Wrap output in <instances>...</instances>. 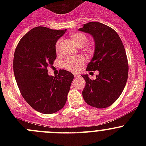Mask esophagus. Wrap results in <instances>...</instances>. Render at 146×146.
I'll return each instance as SVG.
<instances>
[{
    "label": "esophagus",
    "instance_id": "1",
    "mask_svg": "<svg viewBox=\"0 0 146 146\" xmlns=\"http://www.w3.org/2000/svg\"><path fill=\"white\" fill-rule=\"evenodd\" d=\"M74 76H75V78H78L80 76V75L78 74V73H76V74H74Z\"/></svg>",
    "mask_w": 146,
    "mask_h": 146
}]
</instances>
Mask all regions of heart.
Listing matches in <instances>:
<instances>
[{
	"mask_svg": "<svg viewBox=\"0 0 146 146\" xmlns=\"http://www.w3.org/2000/svg\"><path fill=\"white\" fill-rule=\"evenodd\" d=\"M70 39L77 46H82L88 42V37L85 34L82 32H75L70 35ZM61 39H58L55 44V50L57 54L60 53L61 46ZM85 63V59L82 56L74 57V58H67L63 62V67L66 70L70 72H77L80 70V67Z\"/></svg>",
	"mask_w": 146,
	"mask_h": 146,
	"instance_id": "b5f03b06",
	"label": "heart"
}]
</instances>
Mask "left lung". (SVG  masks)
<instances>
[{"instance_id": "obj_1", "label": "left lung", "mask_w": 146, "mask_h": 146, "mask_svg": "<svg viewBox=\"0 0 146 146\" xmlns=\"http://www.w3.org/2000/svg\"><path fill=\"white\" fill-rule=\"evenodd\" d=\"M79 30L92 35L95 42L93 58L86 70H99L95 80L82 75L85 80L82 97L92 107L107 108L119 98L127 81L129 64L124 46L118 34L102 23H88Z\"/></svg>"}]
</instances>
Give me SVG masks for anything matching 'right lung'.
Instances as JSON below:
<instances>
[{"mask_svg": "<svg viewBox=\"0 0 146 146\" xmlns=\"http://www.w3.org/2000/svg\"><path fill=\"white\" fill-rule=\"evenodd\" d=\"M66 31L35 27L22 37L15 51L13 70L20 93L34 110L43 114H53L64 107L74 78L64 69L55 77L47 73L56 58V43Z\"/></svg>", "mask_w": 146, "mask_h": 146, "instance_id": "right-lung-1", "label": "right lung"}]
</instances>
